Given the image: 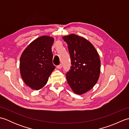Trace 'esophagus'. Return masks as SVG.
<instances>
[{
  "instance_id": "1",
  "label": "esophagus",
  "mask_w": 129,
  "mask_h": 129,
  "mask_svg": "<svg viewBox=\"0 0 129 129\" xmlns=\"http://www.w3.org/2000/svg\"><path fill=\"white\" fill-rule=\"evenodd\" d=\"M56 68H57V69H61V68H62V65H61V64H60V65H57V66L56 67Z\"/></svg>"
}]
</instances>
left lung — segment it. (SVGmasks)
Returning <instances> with one entry per match:
<instances>
[{"instance_id": "obj_1", "label": "left lung", "mask_w": 129, "mask_h": 129, "mask_svg": "<svg viewBox=\"0 0 129 129\" xmlns=\"http://www.w3.org/2000/svg\"><path fill=\"white\" fill-rule=\"evenodd\" d=\"M68 44L71 59L66 74L68 84L75 94H83L96 84L100 73V59L92 44L74 34L62 37Z\"/></svg>"}]
</instances>
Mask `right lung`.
<instances>
[{"mask_svg": "<svg viewBox=\"0 0 129 129\" xmlns=\"http://www.w3.org/2000/svg\"><path fill=\"white\" fill-rule=\"evenodd\" d=\"M54 39L44 35L30 44L20 59V72L27 86L33 90L42 89L55 68L53 64L51 51Z\"/></svg>", "mask_w": 129, "mask_h": 129, "instance_id": "1", "label": "right lung"}]
</instances>
